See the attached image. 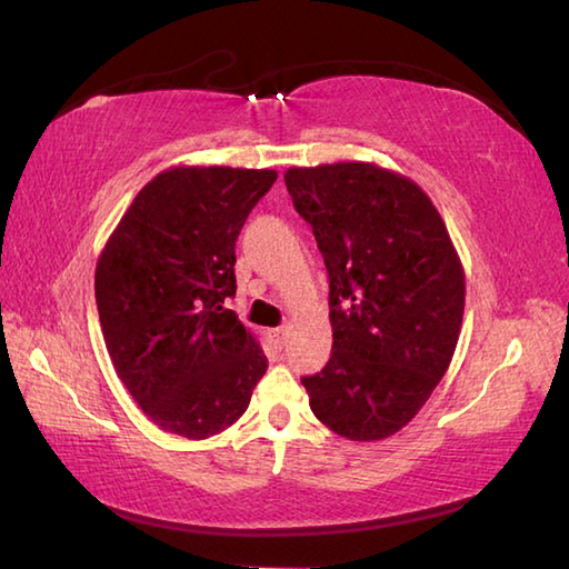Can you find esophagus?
<instances>
[{"mask_svg": "<svg viewBox=\"0 0 569 569\" xmlns=\"http://www.w3.org/2000/svg\"><path fill=\"white\" fill-rule=\"evenodd\" d=\"M286 336H288V330H286V328H273V330H271V340H273V345H276L278 350L283 348Z\"/></svg>", "mask_w": 569, "mask_h": 569, "instance_id": "obj_1", "label": "esophagus"}]
</instances>
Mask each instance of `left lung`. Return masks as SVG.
<instances>
[{
    "instance_id": "left-lung-1",
    "label": "left lung",
    "mask_w": 569,
    "mask_h": 569,
    "mask_svg": "<svg viewBox=\"0 0 569 569\" xmlns=\"http://www.w3.org/2000/svg\"><path fill=\"white\" fill-rule=\"evenodd\" d=\"M283 180L330 278L332 352L303 377L310 409L350 441L392 437L459 342L466 276L447 224L425 189L375 162L291 167Z\"/></svg>"
}]
</instances>
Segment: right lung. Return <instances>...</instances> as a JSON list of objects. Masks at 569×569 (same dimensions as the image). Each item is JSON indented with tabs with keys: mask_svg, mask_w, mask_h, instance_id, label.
I'll list each match as a JSON object with an SVG mask.
<instances>
[{
	"mask_svg": "<svg viewBox=\"0 0 569 569\" xmlns=\"http://www.w3.org/2000/svg\"><path fill=\"white\" fill-rule=\"evenodd\" d=\"M276 170L180 164L144 184L96 263L100 330L120 382L184 439L231 427L269 360L224 308L237 237Z\"/></svg>",
	"mask_w": 569,
	"mask_h": 569,
	"instance_id": "add662e5",
	"label": "right lung"
}]
</instances>
